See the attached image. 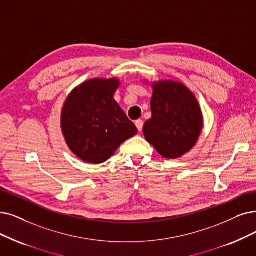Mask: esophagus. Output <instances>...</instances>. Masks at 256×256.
Masks as SVG:
<instances>
[{
  "instance_id": "esophagus-1",
  "label": "esophagus",
  "mask_w": 256,
  "mask_h": 256,
  "mask_svg": "<svg viewBox=\"0 0 256 256\" xmlns=\"http://www.w3.org/2000/svg\"><path fill=\"white\" fill-rule=\"evenodd\" d=\"M136 126L138 128V130L140 132L142 130V126H144V122H142V120H136Z\"/></svg>"
}]
</instances>
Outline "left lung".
Instances as JSON below:
<instances>
[{"label": "left lung", "instance_id": "8db88e82", "mask_svg": "<svg viewBox=\"0 0 256 256\" xmlns=\"http://www.w3.org/2000/svg\"><path fill=\"white\" fill-rule=\"evenodd\" d=\"M152 118L144 125V134L160 154L176 158L185 154L200 136L202 112L191 91L171 80L153 86Z\"/></svg>", "mask_w": 256, "mask_h": 256}]
</instances>
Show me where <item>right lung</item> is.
I'll return each instance as SVG.
<instances>
[{
	"instance_id": "right-lung-1",
	"label": "right lung",
	"mask_w": 256,
	"mask_h": 256,
	"mask_svg": "<svg viewBox=\"0 0 256 256\" xmlns=\"http://www.w3.org/2000/svg\"><path fill=\"white\" fill-rule=\"evenodd\" d=\"M118 80L85 82L68 96L62 112L67 145L87 162L100 164L114 154L138 129L114 98Z\"/></svg>"
}]
</instances>
